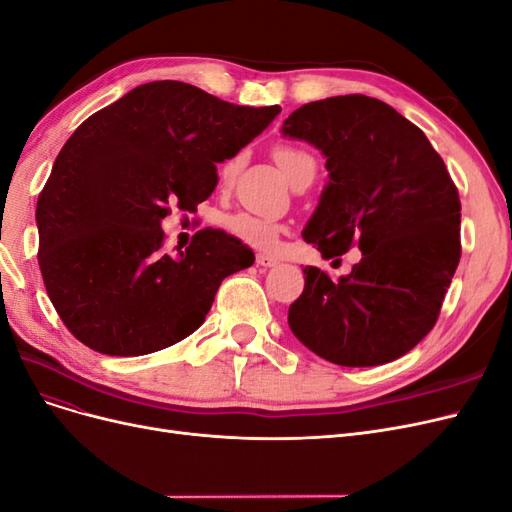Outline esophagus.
Here are the masks:
<instances>
[{"instance_id":"esophagus-1","label":"esophagus","mask_w":512,"mask_h":512,"mask_svg":"<svg viewBox=\"0 0 512 512\" xmlns=\"http://www.w3.org/2000/svg\"><path fill=\"white\" fill-rule=\"evenodd\" d=\"M256 265H260V267H275L277 265V258H273L269 254H258L256 256Z\"/></svg>"}]
</instances>
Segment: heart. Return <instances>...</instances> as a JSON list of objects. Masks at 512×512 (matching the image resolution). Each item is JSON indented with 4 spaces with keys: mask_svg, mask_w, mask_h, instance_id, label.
I'll use <instances>...</instances> for the list:
<instances>
[{
    "mask_svg": "<svg viewBox=\"0 0 512 512\" xmlns=\"http://www.w3.org/2000/svg\"><path fill=\"white\" fill-rule=\"evenodd\" d=\"M273 156L277 160V164L282 166V170L286 173V177L290 179V183L297 181L303 175H316V160L312 153H307L301 147L294 145H277ZM239 158L230 160L224 164V168L220 170V179L226 181L232 170L237 168ZM226 228L235 235L239 241L256 247V250H271L275 245L277 237L282 232V224L275 222L271 218H265V215H256L250 211H237L232 213L230 218L226 220Z\"/></svg>",
    "mask_w": 512,
    "mask_h": 512,
    "instance_id": "1",
    "label": "heart"
}]
</instances>
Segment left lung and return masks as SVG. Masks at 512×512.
I'll return each mask as SVG.
<instances>
[{
	"instance_id": "8db88e82",
	"label": "left lung",
	"mask_w": 512,
	"mask_h": 512,
	"mask_svg": "<svg viewBox=\"0 0 512 512\" xmlns=\"http://www.w3.org/2000/svg\"><path fill=\"white\" fill-rule=\"evenodd\" d=\"M282 132L327 158L329 183L303 239L322 258L361 250L339 280L318 267L303 269L290 329L335 365L391 363L433 329L459 265L455 183L423 130L376 98L303 104Z\"/></svg>"
}]
</instances>
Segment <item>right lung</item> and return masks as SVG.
I'll list each match as a JSON object with an SVG mask.
<instances>
[{
	"label": "right lung",
	"mask_w": 512,
	"mask_h": 512,
	"mask_svg": "<svg viewBox=\"0 0 512 512\" xmlns=\"http://www.w3.org/2000/svg\"><path fill=\"white\" fill-rule=\"evenodd\" d=\"M280 106H239L181 81H153L85 119L38 196V265L68 331L91 350L141 356L192 335L224 277L254 265L228 232L164 252L170 205L194 211L224 160Z\"/></svg>",
	"instance_id": "right-lung-1"
}]
</instances>
